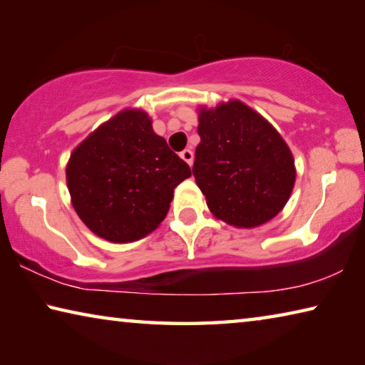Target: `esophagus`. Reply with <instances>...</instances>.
I'll return each instance as SVG.
<instances>
[{
    "label": "esophagus",
    "instance_id": "obj_1",
    "mask_svg": "<svg viewBox=\"0 0 365 365\" xmlns=\"http://www.w3.org/2000/svg\"><path fill=\"white\" fill-rule=\"evenodd\" d=\"M180 158L185 160V163L191 165V164H193L195 154H193V151H191V150H183V151L180 153Z\"/></svg>",
    "mask_w": 365,
    "mask_h": 365
}]
</instances>
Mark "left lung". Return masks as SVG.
Segmentation results:
<instances>
[{"mask_svg": "<svg viewBox=\"0 0 365 365\" xmlns=\"http://www.w3.org/2000/svg\"><path fill=\"white\" fill-rule=\"evenodd\" d=\"M193 175L215 217L252 228L275 217L294 187V160L280 133L232 100L200 110Z\"/></svg>", "mask_w": 365, "mask_h": 365, "instance_id": "8db88e82", "label": "left lung"}]
</instances>
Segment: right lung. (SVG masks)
Returning <instances> with one entry per match:
<instances>
[{
  "label": "right lung",
  "instance_id": "obj_1",
  "mask_svg": "<svg viewBox=\"0 0 365 365\" xmlns=\"http://www.w3.org/2000/svg\"><path fill=\"white\" fill-rule=\"evenodd\" d=\"M190 165L154 133L150 115L125 109L72 151L66 169L72 206L108 242L146 237L164 220Z\"/></svg>",
  "mask_w": 365,
  "mask_h": 365
}]
</instances>
